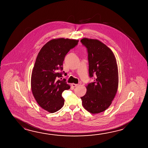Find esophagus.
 <instances>
[{"instance_id":"obj_1","label":"esophagus","mask_w":148,"mask_h":148,"mask_svg":"<svg viewBox=\"0 0 148 148\" xmlns=\"http://www.w3.org/2000/svg\"><path fill=\"white\" fill-rule=\"evenodd\" d=\"M79 85L78 84H74V83H73L72 84V86L73 88H75V87H76V86H77Z\"/></svg>"}]
</instances>
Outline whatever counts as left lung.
I'll return each mask as SVG.
<instances>
[{
  "label": "left lung",
  "mask_w": 148,
  "mask_h": 148,
  "mask_svg": "<svg viewBox=\"0 0 148 148\" xmlns=\"http://www.w3.org/2000/svg\"><path fill=\"white\" fill-rule=\"evenodd\" d=\"M81 42L88 50V72L94 82L86 86L81 97L82 105L92 114L106 111L111 104L118 90V65L113 51L97 39L84 38Z\"/></svg>",
  "instance_id": "obj_1"
}]
</instances>
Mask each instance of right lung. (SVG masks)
<instances>
[{
  "mask_svg": "<svg viewBox=\"0 0 148 148\" xmlns=\"http://www.w3.org/2000/svg\"><path fill=\"white\" fill-rule=\"evenodd\" d=\"M79 40L60 38L51 39L42 46L37 56L31 77V88L39 106L54 113L64 106V90L70 88L65 79L60 81L64 58ZM62 79V78H60Z\"/></svg>",
  "mask_w": 148,
  "mask_h": 148,
  "instance_id": "right-lung-1",
  "label": "right lung"
}]
</instances>
